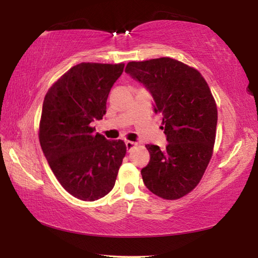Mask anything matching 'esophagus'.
Instances as JSON below:
<instances>
[{
	"instance_id": "obj_1",
	"label": "esophagus",
	"mask_w": 258,
	"mask_h": 258,
	"mask_svg": "<svg viewBox=\"0 0 258 258\" xmlns=\"http://www.w3.org/2000/svg\"><path fill=\"white\" fill-rule=\"evenodd\" d=\"M125 146H126V149H127V151H131L135 146H137V143L133 141H125Z\"/></svg>"
}]
</instances>
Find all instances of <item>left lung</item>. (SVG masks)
Wrapping results in <instances>:
<instances>
[{
  "mask_svg": "<svg viewBox=\"0 0 258 258\" xmlns=\"http://www.w3.org/2000/svg\"><path fill=\"white\" fill-rule=\"evenodd\" d=\"M126 74L151 93L163 115L165 149L147 145L150 161L141 169L146 186L174 200L195 189L212 158L217 108L209 86L196 69L171 58L132 61Z\"/></svg>",
  "mask_w": 258,
  "mask_h": 258,
  "instance_id": "obj_1",
  "label": "left lung"
}]
</instances>
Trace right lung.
Listing matches in <instances>:
<instances>
[{
	"instance_id": "obj_1",
	"label": "right lung",
	"mask_w": 258,
	"mask_h": 258,
	"mask_svg": "<svg viewBox=\"0 0 258 258\" xmlns=\"http://www.w3.org/2000/svg\"><path fill=\"white\" fill-rule=\"evenodd\" d=\"M124 66L76 64L51 86L43 102V154L64 190L84 202L111 191L126 154L121 140H107L93 127L106 115L109 92Z\"/></svg>"
}]
</instances>
